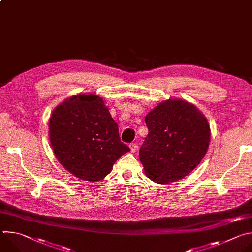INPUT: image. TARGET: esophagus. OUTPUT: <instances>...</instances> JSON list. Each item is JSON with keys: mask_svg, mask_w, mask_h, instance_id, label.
<instances>
[{"mask_svg": "<svg viewBox=\"0 0 252 252\" xmlns=\"http://www.w3.org/2000/svg\"><path fill=\"white\" fill-rule=\"evenodd\" d=\"M129 149H130L131 153H134L136 151V145H135V143H130Z\"/></svg>", "mask_w": 252, "mask_h": 252, "instance_id": "34e87169", "label": "esophagus"}]
</instances>
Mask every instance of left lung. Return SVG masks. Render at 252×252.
<instances>
[{
    "instance_id": "obj_1",
    "label": "left lung",
    "mask_w": 252,
    "mask_h": 252,
    "mask_svg": "<svg viewBox=\"0 0 252 252\" xmlns=\"http://www.w3.org/2000/svg\"><path fill=\"white\" fill-rule=\"evenodd\" d=\"M149 134L139 150L146 174L157 184L177 182L205 156L209 125L196 107L183 99L158 104L145 119Z\"/></svg>"
}]
</instances>
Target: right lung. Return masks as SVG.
Here are the masks:
<instances>
[{
    "mask_svg": "<svg viewBox=\"0 0 252 252\" xmlns=\"http://www.w3.org/2000/svg\"><path fill=\"white\" fill-rule=\"evenodd\" d=\"M50 140L60 163L71 174L96 182L130 149L122 142L118 124L102 98L75 95L58 105L49 124Z\"/></svg>",
    "mask_w": 252,
    "mask_h": 252,
    "instance_id": "obj_1",
    "label": "right lung"
}]
</instances>
